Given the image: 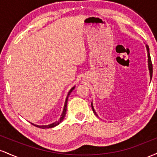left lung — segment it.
Listing matches in <instances>:
<instances>
[{
  "label": "left lung",
  "mask_w": 157,
  "mask_h": 157,
  "mask_svg": "<svg viewBox=\"0 0 157 157\" xmlns=\"http://www.w3.org/2000/svg\"><path fill=\"white\" fill-rule=\"evenodd\" d=\"M146 48H147V57H148V68H149V71H150V76H151V79L152 78V75H153V65H152V62H151L150 53H149V47L147 46H146ZM91 107H92V110H93L94 113H95V115H96V116H97L96 112H95V111L94 110L92 103H91Z\"/></svg>",
  "instance_id": "left-lung-1"
}]
</instances>
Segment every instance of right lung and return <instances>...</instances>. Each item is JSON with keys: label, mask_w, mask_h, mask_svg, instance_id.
<instances>
[{"label": "right lung", "mask_w": 157, "mask_h": 157, "mask_svg": "<svg viewBox=\"0 0 157 157\" xmlns=\"http://www.w3.org/2000/svg\"><path fill=\"white\" fill-rule=\"evenodd\" d=\"M74 89H75V87H73L72 89H71V90H70V91H69V92L68 93V95H67V97H66V102H65V105H64V109H63V113H62V114H61L60 119V120H59V121H57V122H54V123H52V124H50V125H35V124H33V123H31V124H32V125H33L36 126V127H37V128H43V129H44V128H53V127H55V126H56V125H59V124H60V122L63 121V119H64L65 116H66V106H67V101H68V96H69V95H70V94H71V91H73Z\"/></svg>", "instance_id": "obj_1"}]
</instances>
